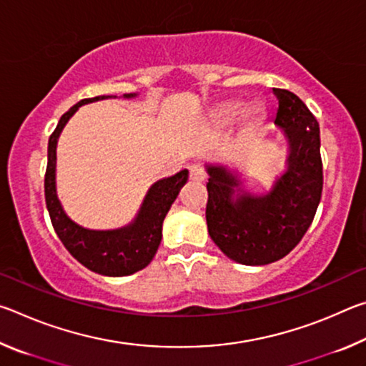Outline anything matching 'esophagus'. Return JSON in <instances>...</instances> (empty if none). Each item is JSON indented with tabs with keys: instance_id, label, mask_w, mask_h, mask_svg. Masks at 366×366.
Returning <instances> with one entry per match:
<instances>
[{
	"instance_id": "34e87169",
	"label": "esophagus",
	"mask_w": 366,
	"mask_h": 366,
	"mask_svg": "<svg viewBox=\"0 0 366 366\" xmlns=\"http://www.w3.org/2000/svg\"><path fill=\"white\" fill-rule=\"evenodd\" d=\"M207 179V174L205 171H203V168L200 164H194L190 166V181L194 182H203Z\"/></svg>"
}]
</instances>
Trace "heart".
<instances>
[{"instance_id": "b5f03b06", "label": "heart", "mask_w": 366, "mask_h": 366, "mask_svg": "<svg viewBox=\"0 0 366 366\" xmlns=\"http://www.w3.org/2000/svg\"><path fill=\"white\" fill-rule=\"evenodd\" d=\"M244 113H245V108H244L242 103H240V102H229L221 108L219 116L224 122H234V121H237ZM247 116H249V119H252V121H258L259 117L263 116V109H262V107H259V104H253V107L247 109Z\"/></svg>"}]
</instances>
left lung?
<instances>
[{
	"label": "left lung",
	"instance_id": "1",
	"mask_svg": "<svg viewBox=\"0 0 366 366\" xmlns=\"http://www.w3.org/2000/svg\"><path fill=\"white\" fill-rule=\"evenodd\" d=\"M277 111L272 122L287 140L286 169L263 194L247 190L239 169L207 163L209 237L235 263L277 262L300 242L312 224L323 190L320 126L299 97L272 89Z\"/></svg>",
	"mask_w": 366,
	"mask_h": 366
}]
</instances>
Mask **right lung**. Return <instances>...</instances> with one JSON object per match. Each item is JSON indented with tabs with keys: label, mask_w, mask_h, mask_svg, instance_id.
Masks as SVG:
<instances>
[{
	"label": "right lung",
	"mask_w": 366,
	"mask_h": 366,
	"mask_svg": "<svg viewBox=\"0 0 366 366\" xmlns=\"http://www.w3.org/2000/svg\"><path fill=\"white\" fill-rule=\"evenodd\" d=\"M137 94H126L122 98H135ZM117 98L116 95L86 98L61 116L56 129L48 140V166L45 174V200L53 227L71 255L85 268L103 276L121 277L134 274L150 262L163 237V221L179 192L189 179V171L159 179L148 189L135 218L117 229H89L72 221L61 205L56 192V147L67 121L84 104Z\"/></svg>",
	"instance_id": "add662e5"
}]
</instances>
